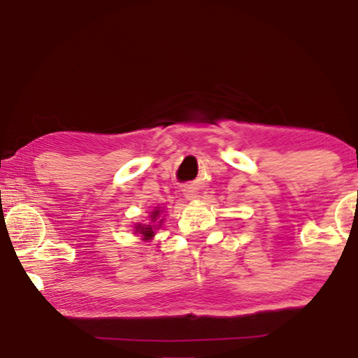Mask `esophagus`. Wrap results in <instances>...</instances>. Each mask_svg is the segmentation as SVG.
Returning <instances> with one entry per match:
<instances>
[{
    "instance_id": "1",
    "label": "esophagus",
    "mask_w": 358,
    "mask_h": 358,
    "mask_svg": "<svg viewBox=\"0 0 358 358\" xmlns=\"http://www.w3.org/2000/svg\"><path fill=\"white\" fill-rule=\"evenodd\" d=\"M183 192H185V197L187 199V201H194V199L199 197V191L194 186H185Z\"/></svg>"
}]
</instances>
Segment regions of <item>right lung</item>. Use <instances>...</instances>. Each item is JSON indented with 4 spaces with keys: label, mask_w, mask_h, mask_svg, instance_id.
<instances>
[{
    "label": "right lung",
    "mask_w": 358,
    "mask_h": 358,
    "mask_svg": "<svg viewBox=\"0 0 358 358\" xmlns=\"http://www.w3.org/2000/svg\"><path fill=\"white\" fill-rule=\"evenodd\" d=\"M161 216V210L155 208L153 211H150V224H136V234L142 235V240H151L155 237V229L161 227L162 220H159Z\"/></svg>",
    "instance_id": "add662e5"
}]
</instances>
